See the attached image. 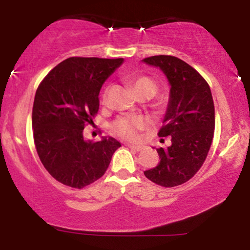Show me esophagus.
Here are the masks:
<instances>
[{
    "label": "esophagus",
    "instance_id": "34e87169",
    "mask_svg": "<svg viewBox=\"0 0 250 250\" xmlns=\"http://www.w3.org/2000/svg\"><path fill=\"white\" fill-rule=\"evenodd\" d=\"M127 146L130 149H134V150H136V151H141L143 148V146H140V145H133V143H127Z\"/></svg>",
    "mask_w": 250,
    "mask_h": 250
}]
</instances>
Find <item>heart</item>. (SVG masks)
Instances as JSON below:
<instances>
[{
  "instance_id": "b5f03b06",
  "label": "heart",
  "mask_w": 250,
  "mask_h": 250,
  "mask_svg": "<svg viewBox=\"0 0 250 250\" xmlns=\"http://www.w3.org/2000/svg\"><path fill=\"white\" fill-rule=\"evenodd\" d=\"M131 85L136 94L147 93L150 96L156 94L157 84L154 80L147 76H136L131 79ZM147 122L141 117L122 116L115 120L111 125V131L119 137L129 141H135L140 137V133L146 128Z\"/></svg>"
}]
</instances>
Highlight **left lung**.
Returning <instances> with one entry per match:
<instances>
[{"mask_svg":"<svg viewBox=\"0 0 250 250\" xmlns=\"http://www.w3.org/2000/svg\"><path fill=\"white\" fill-rule=\"evenodd\" d=\"M142 61L160 68L170 84L159 136H170L171 145L157 149L161 160L145 175L162 187H175L190 180L207 157L215 129L213 96L206 80L177 57L157 55Z\"/></svg>","mask_w":250,"mask_h":250,"instance_id":"1","label":"left lung"}]
</instances>
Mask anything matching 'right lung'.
I'll return each instance as SVG.
<instances>
[{
	"label": "right lung",
	"mask_w": 250,
	"mask_h": 250,
	"mask_svg": "<svg viewBox=\"0 0 250 250\" xmlns=\"http://www.w3.org/2000/svg\"><path fill=\"white\" fill-rule=\"evenodd\" d=\"M123 59L69 57L40 83L33 105L34 142L42 165L54 179L81 189L103 176L121 143L114 137L84 140L93 123L105 80Z\"/></svg>",
	"instance_id": "add662e5"
}]
</instances>
